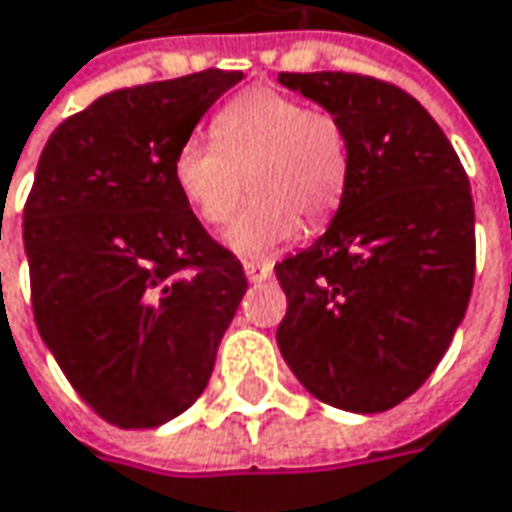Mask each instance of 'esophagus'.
<instances>
[{"instance_id": "esophagus-1", "label": "esophagus", "mask_w": 512, "mask_h": 512, "mask_svg": "<svg viewBox=\"0 0 512 512\" xmlns=\"http://www.w3.org/2000/svg\"><path fill=\"white\" fill-rule=\"evenodd\" d=\"M243 269H246V278L252 280V283H263V280L272 278V266H269V263L246 260V263H243Z\"/></svg>"}]
</instances>
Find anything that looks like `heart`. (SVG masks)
Listing matches in <instances>:
<instances>
[{
  "mask_svg": "<svg viewBox=\"0 0 512 512\" xmlns=\"http://www.w3.org/2000/svg\"><path fill=\"white\" fill-rule=\"evenodd\" d=\"M171 174L206 226L226 223L249 183L255 200L223 240L234 255L263 260L298 237L300 217L318 226L341 206L349 145L329 111L275 88H249L214 114L212 140L180 143Z\"/></svg>",
  "mask_w": 512,
  "mask_h": 512,
  "instance_id": "b5f03b06",
  "label": "heart"
}]
</instances>
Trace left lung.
<instances>
[{"label": "left lung", "mask_w": 512, "mask_h": 512, "mask_svg": "<svg viewBox=\"0 0 512 512\" xmlns=\"http://www.w3.org/2000/svg\"><path fill=\"white\" fill-rule=\"evenodd\" d=\"M344 128L349 180L329 229L275 266L283 361L318 401L384 412L444 358L476 278L470 180L421 102L375 77L280 74Z\"/></svg>", "instance_id": "1"}]
</instances>
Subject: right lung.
I'll return each instance as SVG.
<instances>
[{
    "label": "right lung",
    "instance_id": "right-lung-1",
    "mask_svg": "<svg viewBox=\"0 0 512 512\" xmlns=\"http://www.w3.org/2000/svg\"><path fill=\"white\" fill-rule=\"evenodd\" d=\"M240 71L111 91L51 134L25 203L34 321L79 398L114 427L186 412L246 295L240 260L177 191L171 163Z\"/></svg>",
    "mask_w": 512,
    "mask_h": 512
}]
</instances>
